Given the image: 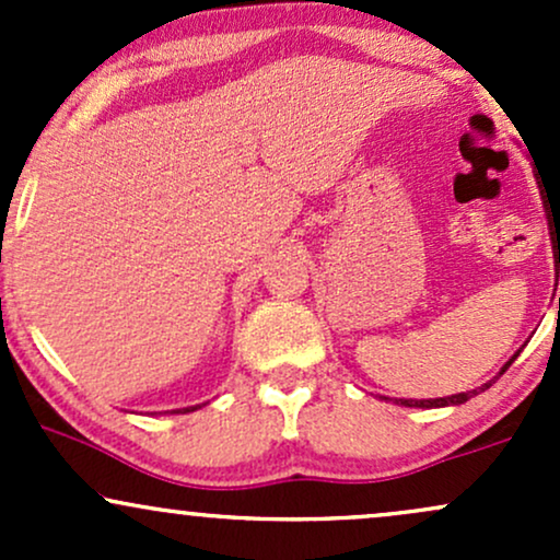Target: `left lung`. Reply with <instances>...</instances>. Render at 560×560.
<instances>
[{
    "label": "left lung",
    "mask_w": 560,
    "mask_h": 560,
    "mask_svg": "<svg viewBox=\"0 0 560 560\" xmlns=\"http://www.w3.org/2000/svg\"><path fill=\"white\" fill-rule=\"evenodd\" d=\"M545 210H548V205H545ZM552 210H548V223H550V242H552V258H556V262H560V218H558V213H553L552 217L549 213ZM560 266H556V271H558ZM513 361H516V355L511 358V361H508L505 365H503V371L508 369V365H511ZM503 371H500V374H503ZM494 382V378H492ZM490 382V384H492ZM490 384H481L479 389H471V392H460V395H450V397H434V400H395L397 405H405V408H445V405H460V402H466V400H471L474 395H479L481 389H487L490 387Z\"/></svg>",
    "instance_id": "8db88e82"
}]
</instances>
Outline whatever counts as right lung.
<instances>
[{"label":"right lung","instance_id":"add662e5","mask_svg":"<svg viewBox=\"0 0 560 560\" xmlns=\"http://www.w3.org/2000/svg\"><path fill=\"white\" fill-rule=\"evenodd\" d=\"M199 405H191V408H178V410H173V413H191V410H197Z\"/></svg>","mask_w":560,"mask_h":560}]
</instances>
